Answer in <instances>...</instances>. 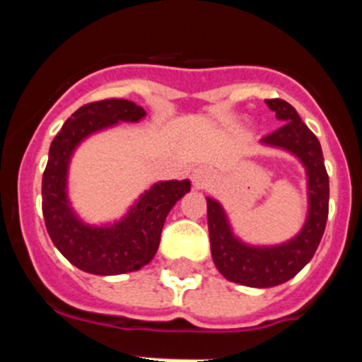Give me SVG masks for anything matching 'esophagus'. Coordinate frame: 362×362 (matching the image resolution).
<instances>
[{
  "label": "esophagus",
  "instance_id": "1",
  "mask_svg": "<svg viewBox=\"0 0 362 362\" xmlns=\"http://www.w3.org/2000/svg\"><path fill=\"white\" fill-rule=\"evenodd\" d=\"M212 181V170L206 168V166H197L192 172V183L196 185L197 188H204L206 185Z\"/></svg>",
  "mask_w": 362,
  "mask_h": 362
}]
</instances>
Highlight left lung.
Segmentation results:
<instances>
[{
  "instance_id": "obj_1",
  "label": "left lung",
  "mask_w": 362,
  "mask_h": 362,
  "mask_svg": "<svg viewBox=\"0 0 362 362\" xmlns=\"http://www.w3.org/2000/svg\"><path fill=\"white\" fill-rule=\"evenodd\" d=\"M267 105L272 112H276L281 127L276 132L264 136L261 143L293 153L306 170L308 214L303 228L290 241L281 245H246L238 235H233L219 201L206 197L214 263L226 279L252 288H270L286 283L310 263L325 233L330 197L328 174L317 137L300 121L290 103L283 99H267Z\"/></svg>"
}]
</instances>
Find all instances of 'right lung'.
Segmentation results:
<instances>
[{"instance_id": "obj_1", "label": "right lung", "mask_w": 362, "mask_h": 362, "mask_svg": "<svg viewBox=\"0 0 362 362\" xmlns=\"http://www.w3.org/2000/svg\"><path fill=\"white\" fill-rule=\"evenodd\" d=\"M143 107L127 99H103L83 105L54 137L43 172L45 226L56 248L79 270L95 276H117L148 264L161 241L165 219L174 204L190 192V181L153 183L130 210L110 225H88L74 212L69 199V165L74 150L86 137L117 123H137Z\"/></svg>"}]
</instances>
